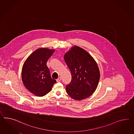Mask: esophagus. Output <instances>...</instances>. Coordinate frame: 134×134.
Listing matches in <instances>:
<instances>
[{"label": "esophagus", "instance_id": "34e87169", "mask_svg": "<svg viewBox=\"0 0 134 134\" xmlns=\"http://www.w3.org/2000/svg\"><path fill=\"white\" fill-rule=\"evenodd\" d=\"M61 77H59L56 80V81L57 82H59L61 81Z\"/></svg>", "mask_w": 134, "mask_h": 134}]
</instances>
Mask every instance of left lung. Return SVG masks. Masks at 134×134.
<instances>
[{"instance_id":"obj_1","label":"left lung","mask_w":134,"mask_h":134,"mask_svg":"<svg viewBox=\"0 0 134 134\" xmlns=\"http://www.w3.org/2000/svg\"><path fill=\"white\" fill-rule=\"evenodd\" d=\"M64 60L71 74V81L66 86V92L77 100L89 97L95 91L100 78L96 61L78 46L72 47L66 53Z\"/></svg>"}]
</instances>
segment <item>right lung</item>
<instances>
[{
	"label": "right lung",
	"mask_w": 134,
	"mask_h": 134,
	"mask_svg": "<svg viewBox=\"0 0 134 134\" xmlns=\"http://www.w3.org/2000/svg\"><path fill=\"white\" fill-rule=\"evenodd\" d=\"M54 52L48 48H39L29 56L22 70V79L25 86L36 96H45L51 91L56 82L52 79L47 65L48 59Z\"/></svg>",
	"instance_id": "right-lung-1"
}]
</instances>
